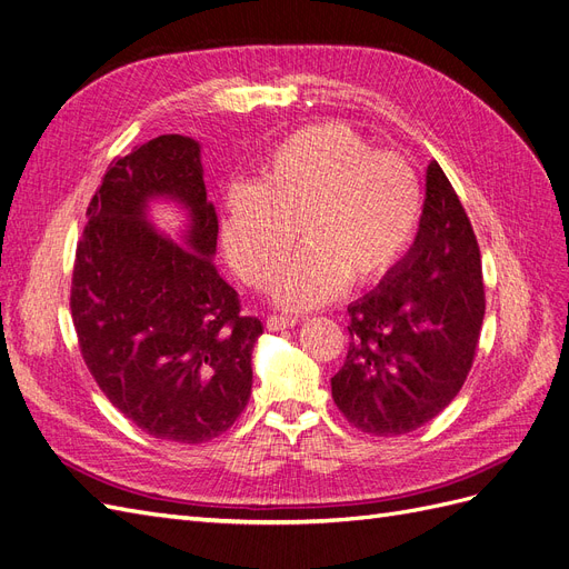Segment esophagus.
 <instances>
[{"instance_id":"1","label":"esophagus","mask_w":569,"mask_h":569,"mask_svg":"<svg viewBox=\"0 0 569 569\" xmlns=\"http://www.w3.org/2000/svg\"><path fill=\"white\" fill-rule=\"evenodd\" d=\"M297 322H299V318H295V316H284V313H270V316H268V320H266L268 330H272V332L287 330V327H295Z\"/></svg>"}]
</instances>
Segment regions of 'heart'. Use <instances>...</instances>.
<instances>
[{"label":"heart","mask_w":569,"mask_h":569,"mask_svg":"<svg viewBox=\"0 0 569 569\" xmlns=\"http://www.w3.org/2000/svg\"><path fill=\"white\" fill-rule=\"evenodd\" d=\"M420 216L422 184L412 163L327 120L274 144L258 184L230 189L222 239L234 270L266 284L297 226L303 242L274 280V297L308 308L339 295L343 282L380 280L408 251Z\"/></svg>","instance_id":"heart-1"}]
</instances>
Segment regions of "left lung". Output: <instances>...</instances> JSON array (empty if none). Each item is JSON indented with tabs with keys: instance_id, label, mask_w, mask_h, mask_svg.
Listing matches in <instances>:
<instances>
[{
	"instance_id": "1",
	"label": "left lung",
	"mask_w": 569,
	"mask_h": 569,
	"mask_svg": "<svg viewBox=\"0 0 569 569\" xmlns=\"http://www.w3.org/2000/svg\"><path fill=\"white\" fill-rule=\"evenodd\" d=\"M485 306L472 222L432 161L416 242L380 287L349 306V351L332 377L341 416L375 437L437 418L468 380Z\"/></svg>"
}]
</instances>
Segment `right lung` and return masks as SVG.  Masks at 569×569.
Returning <instances> with one entry per match:
<instances>
[{"mask_svg": "<svg viewBox=\"0 0 569 569\" xmlns=\"http://www.w3.org/2000/svg\"><path fill=\"white\" fill-rule=\"evenodd\" d=\"M151 196L188 206L189 248L143 220ZM88 218L71 316L94 382L153 439L203 443L222 435L249 403L263 322L242 316L239 295L211 263L218 216L206 199L199 144L161 134L113 159Z\"/></svg>", "mask_w": 569, "mask_h": 569, "instance_id": "right-lung-1", "label": "right lung"}]
</instances>
